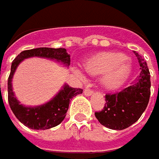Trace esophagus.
Returning a JSON list of instances; mask_svg holds the SVG:
<instances>
[{
    "label": "esophagus",
    "mask_w": 159,
    "mask_h": 159,
    "mask_svg": "<svg viewBox=\"0 0 159 159\" xmlns=\"http://www.w3.org/2000/svg\"><path fill=\"white\" fill-rule=\"evenodd\" d=\"M92 93H93V90L90 89L89 88H86L85 89H84V94H85L86 96H89V95H91Z\"/></svg>",
    "instance_id": "obj_1"
}]
</instances>
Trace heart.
<instances>
[{"mask_svg": "<svg viewBox=\"0 0 159 159\" xmlns=\"http://www.w3.org/2000/svg\"><path fill=\"white\" fill-rule=\"evenodd\" d=\"M128 58L121 53H102L88 60L86 70L90 74H104L102 83L108 89H118L130 73Z\"/></svg>", "mask_w": 159, "mask_h": 159, "instance_id": "obj_1", "label": "heart"}]
</instances>
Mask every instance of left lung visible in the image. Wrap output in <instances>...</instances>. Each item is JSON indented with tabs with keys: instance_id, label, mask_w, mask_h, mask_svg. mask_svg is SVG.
<instances>
[{
	"instance_id": "1",
	"label": "left lung",
	"mask_w": 159,
	"mask_h": 159,
	"mask_svg": "<svg viewBox=\"0 0 159 159\" xmlns=\"http://www.w3.org/2000/svg\"><path fill=\"white\" fill-rule=\"evenodd\" d=\"M140 66V73L136 84L119 92L105 95V106L95 112L99 123L108 129L122 130L134 124L148 107L150 97V72L146 61L134 51Z\"/></svg>"
}]
</instances>
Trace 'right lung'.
I'll use <instances>...</instances> for the list:
<instances>
[{
    "instance_id": "add662e5",
    "label": "right lung",
    "mask_w": 159,
    "mask_h": 159,
    "mask_svg": "<svg viewBox=\"0 0 159 159\" xmlns=\"http://www.w3.org/2000/svg\"><path fill=\"white\" fill-rule=\"evenodd\" d=\"M43 57L53 59L66 65L70 64V56L62 48H37L21 51L11 63V73L8 79V101L13 114L23 125L32 129H48L61 123L69 109L70 100L83 89L64 85L63 89L48 103L34 108L24 107L19 103L11 88V80L15 70L24 59L30 57Z\"/></svg>"
}]
</instances>
